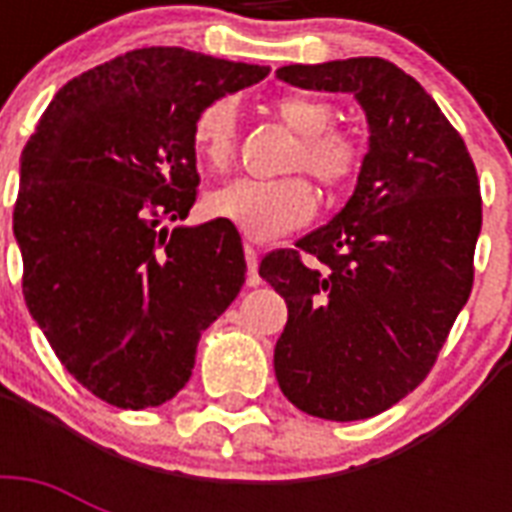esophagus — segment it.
<instances>
[{
	"label": "esophagus",
	"mask_w": 512,
	"mask_h": 512,
	"mask_svg": "<svg viewBox=\"0 0 512 512\" xmlns=\"http://www.w3.org/2000/svg\"><path fill=\"white\" fill-rule=\"evenodd\" d=\"M244 257H247V284L257 287L260 276H257V249L252 244H244Z\"/></svg>",
	"instance_id": "34e87169"
}]
</instances>
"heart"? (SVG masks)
I'll return each mask as SVG.
<instances>
[{
	"label": "heart",
	"instance_id": "1",
	"mask_svg": "<svg viewBox=\"0 0 512 512\" xmlns=\"http://www.w3.org/2000/svg\"><path fill=\"white\" fill-rule=\"evenodd\" d=\"M276 116L297 135L289 170H305L327 191L348 188L364 167V146L356 135L335 130V106L321 98L287 95L276 100ZM239 111L231 95L209 100L193 122V148L215 170H225L236 156ZM316 196L305 177L252 180L239 177L207 196V212L233 223L247 239L271 241L295 231L313 217Z\"/></svg>",
	"mask_w": 512,
	"mask_h": 512
}]
</instances>
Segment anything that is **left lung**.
Here are the masks:
<instances>
[{"label":"left lung","instance_id":"left-lung-1","mask_svg":"<svg viewBox=\"0 0 512 512\" xmlns=\"http://www.w3.org/2000/svg\"><path fill=\"white\" fill-rule=\"evenodd\" d=\"M276 76L350 92L369 122L348 204L297 249L260 263L289 311L273 350L281 393L321 420H366L428 377L468 303L481 233L476 164L436 100L390 60L297 63Z\"/></svg>","mask_w":512,"mask_h":512}]
</instances>
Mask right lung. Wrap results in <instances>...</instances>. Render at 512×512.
Returning a JSON list of instances; mask_svg holds the SVG:
<instances>
[{"instance_id":"right-lung-1","label":"right lung","mask_w":512,"mask_h":512,"mask_svg":"<svg viewBox=\"0 0 512 512\" xmlns=\"http://www.w3.org/2000/svg\"><path fill=\"white\" fill-rule=\"evenodd\" d=\"M268 71L183 47L124 52L63 84L20 154L12 233L28 313L106 404L170 401L239 295L236 225L164 223L196 201V114Z\"/></svg>"}]
</instances>
